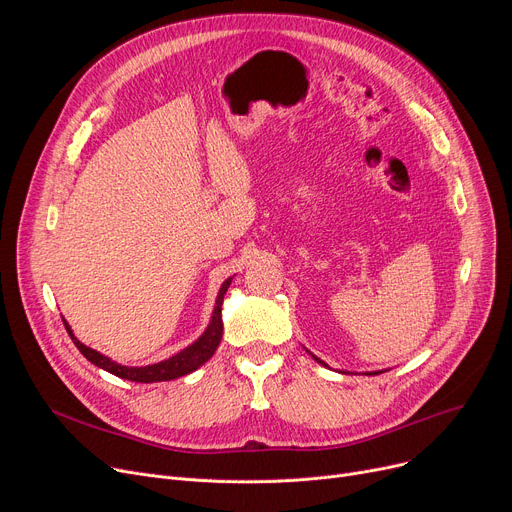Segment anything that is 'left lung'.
I'll return each mask as SVG.
<instances>
[{
    "mask_svg": "<svg viewBox=\"0 0 512 512\" xmlns=\"http://www.w3.org/2000/svg\"><path fill=\"white\" fill-rule=\"evenodd\" d=\"M307 353H309V351H307ZM309 355H311V357H313V359H315V361H317V363H319V365H324V367H326V363H324V361H321V359H319V357H315V355H313V353H309ZM375 373H382V371H373V375H375ZM369 375H371V371H369Z\"/></svg>",
    "mask_w": 512,
    "mask_h": 512,
    "instance_id": "1",
    "label": "left lung"
}]
</instances>
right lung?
<instances>
[{
	"label": "right lung",
	"mask_w": 512,
	"mask_h": 512,
	"mask_svg": "<svg viewBox=\"0 0 512 512\" xmlns=\"http://www.w3.org/2000/svg\"><path fill=\"white\" fill-rule=\"evenodd\" d=\"M232 278H228L218 292V299H215V307L209 319V326L205 328V332L193 342L188 344L186 348H182L180 353L172 355L170 359H164L153 365H145V367H126L120 365L116 361H112L110 357H105L101 353H97L95 348H89L87 344L80 342L74 334L72 328L68 326V321L64 319V326L72 338V342L76 344V348L83 353L93 365L110 371L122 380H130V382H141V384H153V382H170L176 378H182L186 373H193L195 369H199L203 363H207L211 359V355L215 353V348L220 346L222 340V332H224V324H222V303H224V294L230 286Z\"/></svg>",
	"instance_id": "right-lung-1"
}]
</instances>
